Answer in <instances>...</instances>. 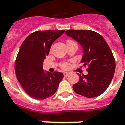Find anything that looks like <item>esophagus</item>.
I'll return each mask as SVG.
<instances>
[{
	"label": "esophagus",
	"instance_id": "obj_1",
	"mask_svg": "<svg viewBox=\"0 0 125 125\" xmlns=\"http://www.w3.org/2000/svg\"><path fill=\"white\" fill-rule=\"evenodd\" d=\"M69 74H70V73L65 72V73H64V76L65 77H68V75H69Z\"/></svg>",
	"mask_w": 125,
	"mask_h": 125
}]
</instances>
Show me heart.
<instances>
[{
	"label": "heart",
	"mask_w": 125,
	"mask_h": 125,
	"mask_svg": "<svg viewBox=\"0 0 125 125\" xmlns=\"http://www.w3.org/2000/svg\"><path fill=\"white\" fill-rule=\"evenodd\" d=\"M69 41H71V40H69ZM70 67V64L68 63V62H65L64 64H62V68L64 69H69Z\"/></svg>",
	"instance_id": "1"
}]
</instances>
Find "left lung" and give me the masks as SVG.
Returning a JSON list of instances; mask_svg holds the SVG:
<instances>
[{
	"mask_svg": "<svg viewBox=\"0 0 125 125\" xmlns=\"http://www.w3.org/2000/svg\"><path fill=\"white\" fill-rule=\"evenodd\" d=\"M66 34L81 45V62L87 66V75L79 74V80L73 88L87 98L98 97L106 91L114 76L116 64L112 51L103 37L95 31L70 30Z\"/></svg>",
	"mask_w": 125,
	"mask_h": 125,
	"instance_id": "8db88e82",
	"label": "left lung"
}]
</instances>
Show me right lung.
Returning a JSON list of instances; mask_svg holds the SVG:
<instances>
[{
    "label": "right lung",
    "instance_id": "obj_1",
    "mask_svg": "<svg viewBox=\"0 0 125 125\" xmlns=\"http://www.w3.org/2000/svg\"><path fill=\"white\" fill-rule=\"evenodd\" d=\"M64 30L38 31L30 34L21 46L15 61V73L19 83L27 95L36 100H44L54 94L62 73L44 71L43 62L50 47Z\"/></svg>",
    "mask_w": 125,
    "mask_h": 125
}]
</instances>
